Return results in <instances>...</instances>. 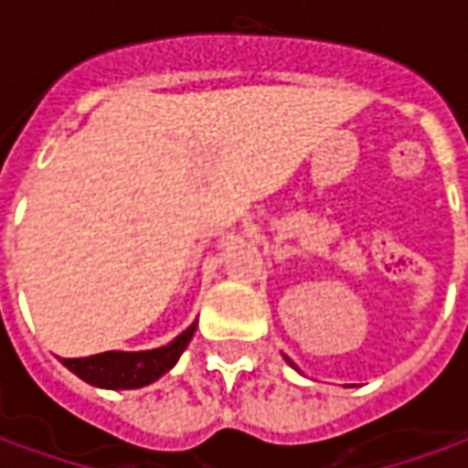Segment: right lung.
Masks as SVG:
<instances>
[{
	"mask_svg": "<svg viewBox=\"0 0 468 468\" xmlns=\"http://www.w3.org/2000/svg\"><path fill=\"white\" fill-rule=\"evenodd\" d=\"M195 328H197V323H192L187 331L179 333L171 344L161 346V349L103 351V354L80 356V359H62V365L90 386L112 388V390L151 386L154 380L166 375L176 365L182 351L187 349Z\"/></svg>",
	"mask_w": 468,
	"mask_h": 468,
	"instance_id": "1",
	"label": "right lung"
}]
</instances>
